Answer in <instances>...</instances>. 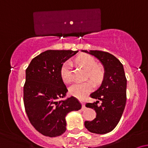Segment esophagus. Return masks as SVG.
I'll list each match as a JSON object with an SVG mask.
<instances>
[{
	"mask_svg": "<svg viewBox=\"0 0 148 148\" xmlns=\"http://www.w3.org/2000/svg\"><path fill=\"white\" fill-rule=\"evenodd\" d=\"M84 110H86V106L84 103H82V111H84Z\"/></svg>",
	"mask_w": 148,
	"mask_h": 148,
	"instance_id": "1",
	"label": "esophagus"
}]
</instances>
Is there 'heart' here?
<instances>
[{"mask_svg":"<svg viewBox=\"0 0 148 148\" xmlns=\"http://www.w3.org/2000/svg\"><path fill=\"white\" fill-rule=\"evenodd\" d=\"M76 62L87 70L88 75L91 79L98 81L101 76V71L96 67L95 60L89 55L84 54L76 59ZM72 63L70 60L66 61L61 67L60 75L64 83H70L72 80ZM93 88V84L90 81L76 83L69 88V94L78 99H84Z\"/></svg>","mask_w":148,"mask_h":148,"instance_id":"obj_1","label":"heart"}]
</instances>
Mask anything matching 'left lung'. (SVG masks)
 I'll list each match as a JSON object with an SVG mask.
<instances>
[{"label":"left lung","instance_id":"left-lung-1","mask_svg":"<svg viewBox=\"0 0 148 148\" xmlns=\"http://www.w3.org/2000/svg\"><path fill=\"white\" fill-rule=\"evenodd\" d=\"M81 51L97 58L104 69L101 86L90 94L91 97L97 101L86 104L88 108L95 109L96 118L92 121L85 122V127L92 133H108L118 124L126 104L127 79L123 65L117 58L108 52L97 50ZM99 101L102 103L98 105Z\"/></svg>","mask_w":148,"mask_h":148}]
</instances>
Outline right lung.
I'll list each match as a JSON object with an SVG mask.
<instances>
[{
    "label": "right lung",
    "instance_id": "obj_1",
    "mask_svg": "<svg viewBox=\"0 0 148 148\" xmlns=\"http://www.w3.org/2000/svg\"><path fill=\"white\" fill-rule=\"evenodd\" d=\"M77 52L47 50L34 58L25 70V112L35 130L46 136L62 135L66 131L67 115L81 108V103L74 97L60 99L68 91L61 78V67Z\"/></svg>",
    "mask_w": 148,
    "mask_h": 148
}]
</instances>
